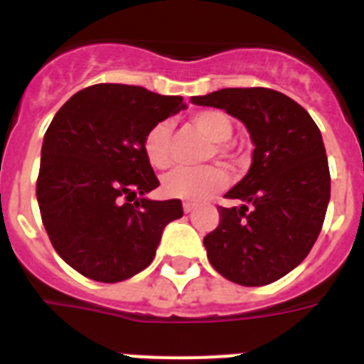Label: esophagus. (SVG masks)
<instances>
[{"label":"esophagus","instance_id":"34e87169","mask_svg":"<svg viewBox=\"0 0 364 364\" xmlns=\"http://www.w3.org/2000/svg\"><path fill=\"white\" fill-rule=\"evenodd\" d=\"M193 210H195V204H191V202H184V211H186V213H191Z\"/></svg>","mask_w":364,"mask_h":364}]
</instances>
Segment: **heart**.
I'll return each instance as SVG.
<instances>
[{
    "mask_svg": "<svg viewBox=\"0 0 364 364\" xmlns=\"http://www.w3.org/2000/svg\"><path fill=\"white\" fill-rule=\"evenodd\" d=\"M191 125L198 133L215 142V153L220 156H230L226 142L233 136V122L224 111L205 109L191 117ZM144 156L154 169H167L173 162L171 153V125L159 122L144 136ZM230 182L228 173L218 166L204 167H178L164 178L162 189L167 197L182 198L188 202H204L215 193L222 191Z\"/></svg>",
    "mask_w": 364,
    "mask_h": 364,
    "instance_id": "b5f03b06",
    "label": "heart"
}]
</instances>
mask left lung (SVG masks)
Segmentation results:
<instances>
[{"mask_svg": "<svg viewBox=\"0 0 364 364\" xmlns=\"http://www.w3.org/2000/svg\"><path fill=\"white\" fill-rule=\"evenodd\" d=\"M197 105L224 109L247 127L253 164L218 205L220 222L204 237L211 266L240 286L279 281L306 259L330 200L323 136L308 111L266 87L222 89L191 96Z\"/></svg>", "mask_w": 364, "mask_h": 364, "instance_id": "obj_1", "label": "left lung"}]
</instances>
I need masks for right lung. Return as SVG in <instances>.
Instances as JSON below:
<instances>
[{
	"label": "right lung",
	"mask_w": 364,
	"mask_h": 364,
	"mask_svg": "<svg viewBox=\"0 0 364 364\" xmlns=\"http://www.w3.org/2000/svg\"><path fill=\"white\" fill-rule=\"evenodd\" d=\"M182 96L96 83L69 98L45 133L36 197L50 244L83 277L120 282L153 262L182 202L147 200L159 178L144 156L149 127L180 111Z\"/></svg>",
	"instance_id": "obj_1"
}]
</instances>
